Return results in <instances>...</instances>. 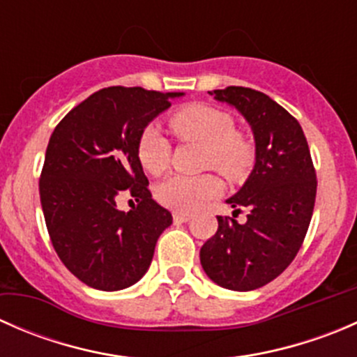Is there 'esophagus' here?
Here are the masks:
<instances>
[{"label":"esophagus","instance_id":"1","mask_svg":"<svg viewBox=\"0 0 357 357\" xmlns=\"http://www.w3.org/2000/svg\"><path fill=\"white\" fill-rule=\"evenodd\" d=\"M172 218H174L176 222H188L192 219V214L190 212H172Z\"/></svg>","mask_w":357,"mask_h":357}]
</instances>
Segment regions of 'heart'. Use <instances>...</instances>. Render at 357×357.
Returning <instances> with one entry per match:
<instances>
[{
    "label": "heart",
    "instance_id": "obj_1",
    "mask_svg": "<svg viewBox=\"0 0 357 357\" xmlns=\"http://www.w3.org/2000/svg\"><path fill=\"white\" fill-rule=\"evenodd\" d=\"M169 126L183 142L202 145V167H214L231 181L245 178L254 164V146L247 136L235 131L231 115L211 105H188L169 119ZM138 160L150 174L158 176L169 167L171 145L155 126H149L138 142ZM221 192L214 174H172L160 181L155 197L164 207L178 212L199 208Z\"/></svg>",
    "mask_w": 357,
    "mask_h": 357
}]
</instances>
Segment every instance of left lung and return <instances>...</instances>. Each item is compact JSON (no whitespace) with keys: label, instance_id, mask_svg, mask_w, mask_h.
<instances>
[{"label":"left lung","instance_id":"8db88e82","mask_svg":"<svg viewBox=\"0 0 357 357\" xmlns=\"http://www.w3.org/2000/svg\"><path fill=\"white\" fill-rule=\"evenodd\" d=\"M211 93V91H208ZM235 107L254 132L255 164L226 204L247 208V221L218 215V231L200 248L205 275L235 291L261 289L282 275L307 233L316 172L297 119L261 91L229 86L211 93Z\"/></svg>","mask_w":357,"mask_h":357}]
</instances>
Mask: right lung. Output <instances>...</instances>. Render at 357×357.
<instances>
[{
	"instance_id": "add662e5",
	"label": "right lung",
	"mask_w": 357,
	"mask_h": 357,
	"mask_svg": "<svg viewBox=\"0 0 357 357\" xmlns=\"http://www.w3.org/2000/svg\"><path fill=\"white\" fill-rule=\"evenodd\" d=\"M185 93L112 86L74 107L53 131L39 179L46 228L60 261L96 290L128 289L143 278L172 215L146 188L138 142L146 126ZM139 201L116 208L119 192Z\"/></svg>"
}]
</instances>
